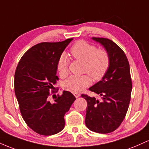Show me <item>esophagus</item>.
Wrapping results in <instances>:
<instances>
[{
  "label": "esophagus",
  "instance_id": "34e87169",
  "mask_svg": "<svg viewBox=\"0 0 149 149\" xmlns=\"http://www.w3.org/2000/svg\"><path fill=\"white\" fill-rule=\"evenodd\" d=\"M73 95H74V96L76 97V98H78V97H79L80 96V95L79 93H78V92H74V93H73Z\"/></svg>",
  "mask_w": 149,
  "mask_h": 149
}]
</instances>
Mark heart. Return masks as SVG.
<instances>
[{"instance_id":"b5f03b06","label":"heart","mask_w":149,"mask_h":149,"mask_svg":"<svg viewBox=\"0 0 149 149\" xmlns=\"http://www.w3.org/2000/svg\"><path fill=\"white\" fill-rule=\"evenodd\" d=\"M70 52L73 58L84 62L83 72L88 74L72 76L64 82L65 90L73 92L83 91L92 83L102 80L109 71L111 56L107 49H98L96 45L85 40H78L72 45ZM69 58L66 53L60 54L57 62V69L61 78L69 75Z\"/></svg>"}]
</instances>
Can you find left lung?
<instances>
[{"label":"left lung","instance_id":"1","mask_svg":"<svg viewBox=\"0 0 149 149\" xmlns=\"http://www.w3.org/2000/svg\"><path fill=\"white\" fill-rule=\"evenodd\" d=\"M92 39L109 51L111 64L102 80L89 88L101 100L82 94L88 102L85 124L91 131L107 134L118 128L127 112L132 88L130 70L125 54L117 44L104 38Z\"/></svg>","mask_w":149,"mask_h":149}]
</instances>
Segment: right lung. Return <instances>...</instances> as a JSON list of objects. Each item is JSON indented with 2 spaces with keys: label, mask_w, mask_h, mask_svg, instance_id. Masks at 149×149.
I'll list each match as a JSON object with an SVG mask.
<instances>
[{
  "label": "right lung",
  "mask_w": 149,
  "mask_h": 149,
  "mask_svg": "<svg viewBox=\"0 0 149 149\" xmlns=\"http://www.w3.org/2000/svg\"><path fill=\"white\" fill-rule=\"evenodd\" d=\"M72 40L37 44L24 53L16 68L15 92L20 113L27 125L40 135L62 130L65 113L76 100L72 93L64 91L57 95L54 104L48 101L50 92H56L53 85L59 80L56 75L58 58Z\"/></svg>",
  "instance_id": "add662e5"
}]
</instances>
